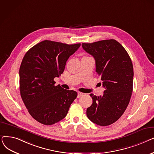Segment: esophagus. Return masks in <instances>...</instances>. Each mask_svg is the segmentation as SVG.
I'll list each match as a JSON object with an SVG mask.
<instances>
[{
	"instance_id": "obj_1",
	"label": "esophagus",
	"mask_w": 154,
	"mask_h": 154,
	"mask_svg": "<svg viewBox=\"0 0 154 154\" xmlns=\"http://www.w3.org/2000/svg\"><path fill=\"white\" fill-rule=\"evenodd\" d=\"M83 93H81V92H78L77 93V98H79L80 97H81L83 95Z\"/></svg>"
}]
</instances>
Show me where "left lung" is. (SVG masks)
I'll use <instances>...</instances> for the list:
<instances>
[{"label":"left lung","mask_w":154,"mask_h":154,"mask_svg":"<svg viewBox=\"0 0 154 154\" xmlns=\"http://www.w3.org/2000/svg\"><path fill=\"white\" fill-rule=\"evenodd\" d=\"M82 45L94 57L96 72L101 76L105 88L102 96L90 94L93 102L87 109V116L97 125H109L122 116L131 100L134 77L131 59L124 47L114 39Z\"/></svg>","instance_id":"8db88e82"}]
</instances>
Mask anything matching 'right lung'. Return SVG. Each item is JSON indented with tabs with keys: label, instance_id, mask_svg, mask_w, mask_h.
<instances>
[{
	"label": "right lung",
	"instance_id": "right-lung-1",
	"mask_svg": "<svg viewBox=\"0 0 154 154\" xmlns=\"http://www.w3.org/2000/svg\"><path fill=\"white\" fill-rule=\"evenodd\" d=\"M80 46L45 40L24 55L19 69L20 92L29 114L37 122L50 125L67 116L77 93L55 85L54 79L63 72L69 57Z\"/></svg>",
	"mask_w": 154,
	"mask_h": 154
}]
</instances>
